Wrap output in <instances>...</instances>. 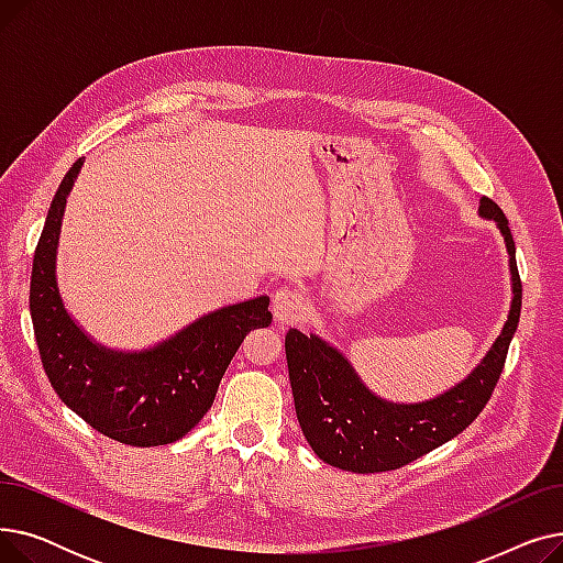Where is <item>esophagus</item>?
Listing matches in <instances>:
<instances>
[{
    "mask_svg": "<svg viewBox=\"0 0 563 563\" xmlns=\"http://www.w3.org/2000/svg\"><path fill=\"white\" fill-rule=\"evenodd\" d=\"M272 312H274L276 323H280V327H289V323L301 321L303 314H306L303 294H299L297 289L280 287V289L274 294Z\"/></svg>",
    "mask_w": 563,
    "mask_h": 563,
    "instance_id": "esophagus-1",
    "label": "esophagus"
}]
</instances>
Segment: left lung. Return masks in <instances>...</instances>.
<instances>
[{
	"label": "left lung",
	"mask_w": 563,
	"mask_h": 563,
	"mask_svg": "<svg viewBox=\"0 0 563 563\" xmlns=\"http://www.w3.org/2000/svg\"><path fill=\"white\" fill-rule=\"evenodd\" d=\"M479 217L495 221L505 236L514 299L486 356L450 390L416 404L388 401L365 386L338 346L314 333L287 331L285 353L294 408L308 445L323 463L358 475L397 470L445 445L484 410L518 329L522 285L505 212L484 196Z\"/></svg>",
	"instance_id": "8db88e82"
}]
</instances>
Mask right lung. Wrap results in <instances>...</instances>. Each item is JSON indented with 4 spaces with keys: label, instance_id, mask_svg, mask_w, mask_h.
Instances as JSON below:
<instances>
[{
    "label": "right lung",
    "instance_id": "1",
    "mask_svg": "<svg viewBox=\"0 0 563 563\" xmlns=\"http://www.w3.org/2000/svg\"><path fill=\"white\" fill-rule=\"evenodd\" d=\"M77 159L58 185L36 246L29 310L43 369L73 412L132 448H157L187 435L212 408L232 356L253 329L272 323L269 297L207 312L168 340L118 351L88 335L58 291L56 253Z\"/></svg>",
    "mask_w": 563,
    "mask_h": 563
}]
</instances>
